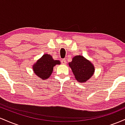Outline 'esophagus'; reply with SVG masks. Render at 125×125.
<instances>
[{"label": "esophagus", "mask_w": 125, "mask_h": 125, "mask_svg": "<svg viewBox=\"0 0 125 125\" xmlns=\"http://www.w3.org/2000/svg\"><path fill=\"white\" fill-rule=\"evenodd\" d=\"M61 63H62L63 64H65L66 63V60H64V59L62 60V61H61Z\"/></svg>", "instance_id": "esophagus-1"}]
</instances>
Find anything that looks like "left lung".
I'll return each mask as SVG.
<instances>
[{
	"mask_svg": "<svg viewBox=\"0 0 125 125\" xmlns=\"http://www.w3.org/2000/svg\"><path fill=\"white\" fill-rule=\"evenodd\" d=\"M74 77L79 83H84L94 75V66L91 62L81 55H77L69 63Z\"/></svg>",
	"mask_w": 125,
	"mask_h": 125,
	"instance_id": "obj_1",
	"label": "left lung"
}]
</instances>
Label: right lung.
Segmentation results:
<instances>
[{"mask_svg":"<svg viewBox=\"0 0 125 125\" xmlns=\"http://www.w3.org/2000/svg\"><path fill=\"white\" fill-rule=\"evenodd\" d=\"M56 64H61V62L54 60L51 54H44L32 66L33 71L41 79L46 80L51 76Z\"/></svg>","mask_w":125,"mask_h":125,"instance_id":"right-lung-1","label":"right lung"}]
</instances>
